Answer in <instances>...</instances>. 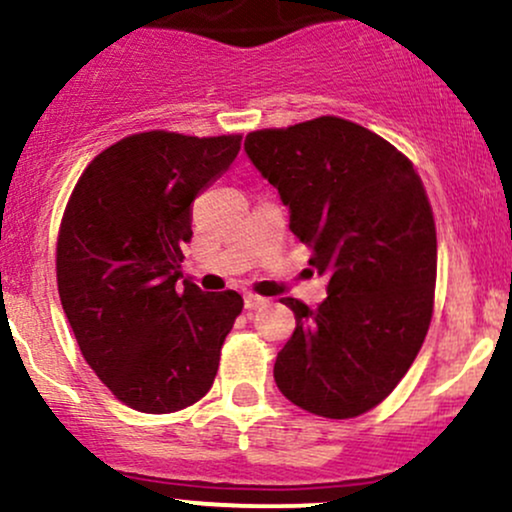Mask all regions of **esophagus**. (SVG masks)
<instances>
[{"label":"esophagus","mask_w":512,"mask_h":512,"mask_svg":"<svg viewBox=\"0 0 512 512\" xmlns=\"http://www.w3.org/2000/svg\"><path fill=\"white\" fill-rule=\"evenodd\" d=\"M264 303H267V298L257 296V293H245V308H248V310H257V308H262Z\"/></svg>","instance_id":"obj_1"}]
</instances>
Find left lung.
Masks as SVG:
<instances>
[{"instance_id":"1","label":"left lung","mask_w":512,"mask_h":512,"mask_svg":"<svg viewBox=\"0 0 512 512\" xmlns=\"http://www.w3.org/2000/svg\"><path fill=\"white\" fill-rule=\"evenodd\" d=\"M245 154L327 279L315 310L281 301L296 330L276 387L310 414L354 419L395 390L431 325L438 245L424 185L395 146L342 117L250 132Z\"/></svg>"}]
</instances>
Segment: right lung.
Here are the masks:
<instances>
[{"instance_id":"1","label":"right lung","mask_w":512,"mask_h":512,"mask_svg":"<svg viewBox=\"0 0 512 512\" xmlns=\"http://www.w3.org/2000/svg\"><path fill=\"white\" fill-rule=\"evenodd\" d=\"M240 134H132L88 163L64 211L57 289L86 363L127 407L170 414L214 385L236 291L182 281L192 202L221 178Z\"/></svg>"}]
</instances>
